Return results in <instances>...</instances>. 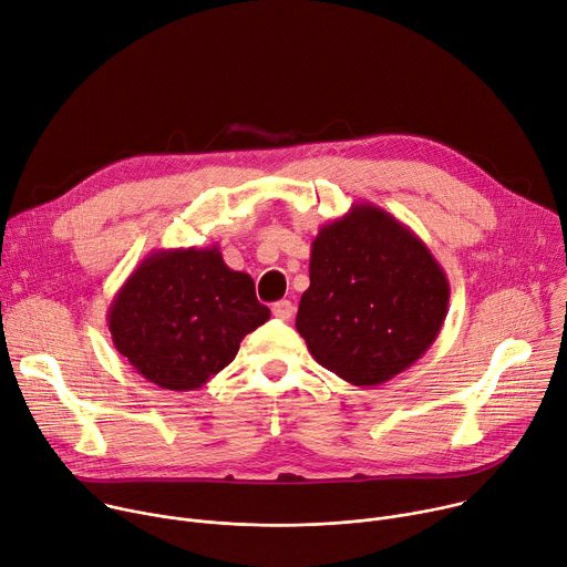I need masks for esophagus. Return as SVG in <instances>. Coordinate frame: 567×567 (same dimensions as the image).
I'll list each match as a JSON object with an SVG mask.
<instances>
[{
    "mask_svg": "<svg viewBox=\"0 0 567 567\" xmlns=\"http://www.w3.org/2000/svg\"><path fill=\"white\" fill-rule=\"evenodd\" d=\"M271 311H274V316H276V318H280V320H289V318L293 316L296 307H293V302H291V300H278V302H274Z\"/></svg>",
    "mask_w": 567,
    "mask_h": 567,
    "instance_id": "esophagus-1",
    "label": "esophagus"
}]
</instances>
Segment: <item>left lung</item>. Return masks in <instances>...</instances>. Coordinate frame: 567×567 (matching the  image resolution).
Segmentation results:
<instances>
[{
    "mask_svg": "<svg viewBox=\"0 0 567 567\" xmlns=\"http://www.w3.org/2000/svg\"><path fill=\"white\" fill-rule=\"evenodd\" d=\"M451 287L424 241L374 204L322 224L296 330L311 357L352 385H379L437 339Z\"/></svg>",
    "mask_w": 567,
    "mask_h": 567,
    "instance_id": "1",
    "label": "left lung"
}]
</instances>
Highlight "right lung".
I'll return each mask as SVG.
<instances>
[{"instance_id":"1","label":"right lung","mask_w":567,"mask_h":567,"mask_svg":"<svg viewBox=\"0 0 567 567\" xmlns=\"http://www.w3.org/2000/svg\"><path fill=\"white\" fill-rule=\"evenodd\" d=\"M269 316L254 278L228 269L215 245L152 251L114 296L107 328L141 377L186 392L224 370Z\"/></svg>"}]
</instances>
